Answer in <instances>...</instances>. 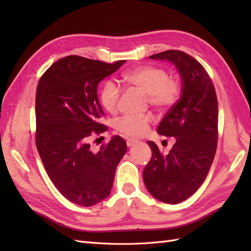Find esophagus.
Masks as SVG:
<instances>
[{"instance_id": "obj_1", "label": "esophagus", "mask_w": 251, "mask_h": 251, "mask_svg": "<svg viewBox=\"0 0 251 251\" xmlns=\"http://www.w3.org/2000/svg\"><path fill=\"white\" fill-rule=\"evenodd\" d=\"M136 142H137V140H135V139H126V146L127 147H132L133 146V144L134 143H136Z\"/></svg>"}]
</instances>
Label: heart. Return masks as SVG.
Instances as JSON below:
<instances>
[{"label": "heart", "mask_w": 251, "mask_h": 251, "mask_svg": "<svg viewBox=\"0 0 251 251\" xmlns=\"http://www.w3.org/2000/svg\"><path fill=\"white\" fill-rule=\"evenodd\" d=\"M123 81L143 93L148 102L158 111L171 109L179 100L181 83L178 78L169 76L164 68L156 66H140L123 75ZM119 88L111 81L103 83L100 92V101L105 111L116 112L120 101ZM149 116H123L116 120L115 128L126 137H141L149 130Z\"/></svg>", "instance_id": "b5f03b06"}]
</instances>
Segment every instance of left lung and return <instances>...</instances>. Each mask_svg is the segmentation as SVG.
I'll use <instances>...</instances> for the list:
<instances>
[{"mask_svg": "<svg viewBox=\"0 0 251 251\" xmlns=\"http://www.w3.org/2000/svg\"><path fill=\"white\" fill-rule=\"evenodd\" d=\"M151 59L174 63L181 75L180 100L161 120L157 132L176 142L163 155L149 141L151 157L143 170V181L159 201L177 204L197 192L214 161L218 142V100L208 73L193 56L166 50Z\"/></svg>", "mask_w": 251, "mask_h": 251, "instance_id": "8db88e82", "label": "left lung"}]
</instances>
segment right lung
<instances>
[{
  "instance_id": "right-lung-1",
  "label": "right lung",
  "mask_w": 251,
  "mask_h": 251,
  "mask_svg": "<svg viewBox=\"0 0 251 251\" xmlns=\"http://www.w3.org/2000/svg\"><path fill=\"white\" fill-rule=\"evenodd\" d=\"M126 60L108 64L78 55L60 58L45 72L35 96V144L50 180L66 199L93 206L110 195L118 163L126 151L116 135L98 151L91 135L107 131L97 86Z\"/></svg>"
}]
</instances>
